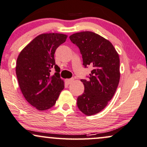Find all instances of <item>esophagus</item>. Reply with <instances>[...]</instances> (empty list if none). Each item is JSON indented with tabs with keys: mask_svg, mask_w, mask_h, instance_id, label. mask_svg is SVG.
Wrapping results in <instances>:
<instances>
[{
	"mask_svg": "<svg viewBox=\"0 0 147 147\" xmlns=\"http://www.w3.org/2000/svg\"><path fill=\"white\" fill-rule=\"evenodd\" d=\"M74 81V78H71V79H66L65 80V82L66 84H68V85H69L72 83V81Z\"/></svg>",
	"mask_w": 147,
	"mask_h": 147,
	"instance_id": "1",
	"label": "esophagus"
}]
</instances>
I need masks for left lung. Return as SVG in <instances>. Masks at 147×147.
Listing matches in <instances>:
<instances>
[{
    "label": "left lung",
    "mask_w": 147,
    "mask_h": 147,
    "mask_svg": "<svg viewBox=\"0 0 147 147\" xmlns=\"http://www.w3.org/2000/svg\"><path fill=\"white\" fill-rule=\"evenodd\" d=\"M79 47L85 67L92 66L88 79H81L85 90L77 98V106L84 114H96L112 99L120 81V58L112 44L91 31L69 37Z\"/></svg>",
    "instance_id": "8db88e82"
}]
</instances>
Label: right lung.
I'll return each mask as SVG.
<instances>
[{
	"label": "right lung",
	"mask_w": 147,
	"mask_h": 147,
	"mask_svg": "<svg viewBox=\"0 0 147 147\" xmlns=\"http://www.w3.org/2000/svg\"><path fill=\"white\" fill-rule=\"evenodd\" d=\"M66 38V35L57 33L39 35L17 58L16 75L19 87L27 102L38 110L53 107L64 88L54 53ZM52 67L56 70L53 76L51 75Z\"/></svg>",
	"instance_id": "obj_1"
}]
</instances>
